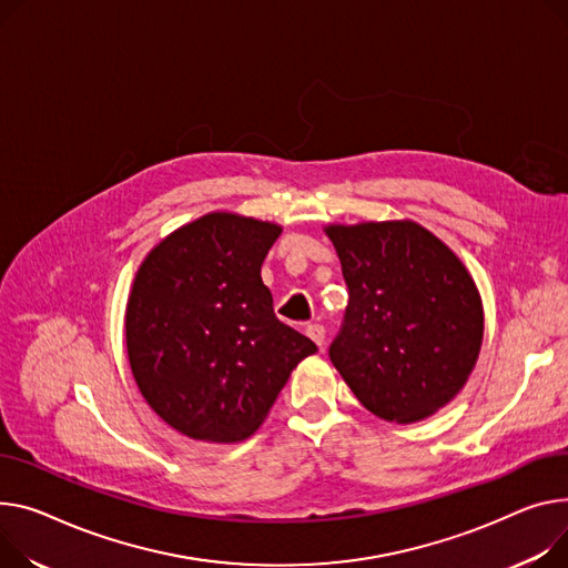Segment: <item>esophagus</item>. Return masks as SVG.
I'll list each match as a JSON object with an SVG mask.
<instances>
[{
  "instance_id": "1",
  "label": "esophagus",
  "mask_w": 568,
  "mask_h": 568,
  "mask_svg": "<svg viewBox=\"0 0 568 568\" xmlns=\"http://www.w3.org/2000/svg\"><path fill=\"white\" fill-rule=\"evenodd\" d=\"M306 335L313 339L317 347H322L324 345V337H326V331H324L322 324H308L306 326Z\"/></svg>"
}]
</instances>
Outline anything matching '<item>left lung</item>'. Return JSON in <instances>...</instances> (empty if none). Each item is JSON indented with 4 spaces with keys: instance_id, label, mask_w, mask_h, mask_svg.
Returning a JSON list of instances; mask_svg holds the SVG:
<instances>
[{
    "instance_id": "obj_1",
    "label": "left lung",
    "mask_w": 568,
    "mask_h": 568,
    "mask_svg": "<svg viewBox=\"0 0 568 568\" xmlns=\"http://www.w3.org/2000/svg\"><path fill=\"white\" fill-rule=\"evenodd\" d=\"M349 287L331 363L388 423H418L466 386L484 337L479 290L459 255L410 219L328 223Z\"/></svg>"
}]
</instances>
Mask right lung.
<instances>
[{
  "mask_svg": "<svg viewBox=\"0 0 568 568\" xmlns=\"http://www.w3.org/2000/svg\"><path fill=\"white\" fill-rule=\"evenodd\" d=\"M283 229L235 212L180 225L139 264L125 345L139 393L194 440L240 443L267 418L313 339L278 322L262 283Z\"/></svg>",
  "mask_w": 568,
  "mask_h": 568,
  "instance_id": "obj_1",
  "label": "right lung"
}]
</instances>
